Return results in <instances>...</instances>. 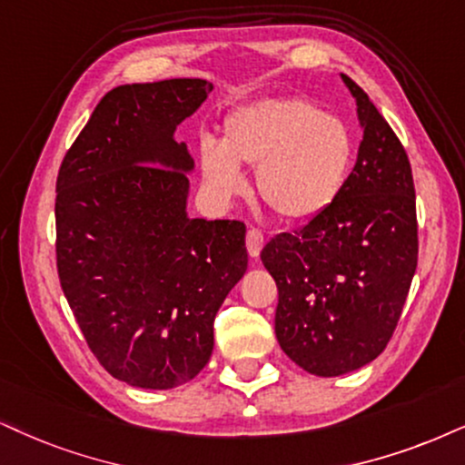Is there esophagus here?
<instances>
[{
    "instance_id": "1",
    "label": "esophagus",
    "mask_w": 465,
    "mask_h": 465,
    "mask_svg": "<svg viewBox=\"0 0 465 465\" xmlns=\"http://www.w3.org/2000/svg\"><path fill=\"white\" fill-rule=\"evenodd\" d=\"M263 244H266V238H263V233L260 232V229L251 227L249 232H246V251H249V255L251 257H260Z\"/></svg>"
}]
</instances>
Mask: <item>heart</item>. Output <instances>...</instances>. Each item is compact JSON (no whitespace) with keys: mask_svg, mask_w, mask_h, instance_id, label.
<instances>
[{"mask_svg":"<svg viewBox=\"0 0 465 465\" xmlns=\"http://www.w3.org/2000/svg\"><path fill=\"white\" fill-rule=\"evenodd\" d=\"M350 126L304 98H263L227 115L223 141L199 148L203 182L221 199L244 191L240 167L255 169L262 202L287 223L324 214L354 167Z\"/></svg>","mask_w":465,"mask_h":465,"instance_id":"heart-1","label":"heart"}]
</instances>
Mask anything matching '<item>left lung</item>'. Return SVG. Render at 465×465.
Listing matches in <instances>:
<instances>
[{
  "instance_id": "obj_1",
  "label": "left lung",
  "mask_w": 465,
  "mask_h": 465,
  "mask_svg": "<svg viewBox=\"0 0 465 465\" xmlns=\"http://www.w3.org/2000/svg\"><path fill=\"white\" fill-rule=\"evenodd\" d=\"M341 79L362 128L348 184L324 214L262 251L279 290L281 350L320 378L356 371L384 351L419 262L408 154L367 94Z\"/></svg>"
}]
</instances>
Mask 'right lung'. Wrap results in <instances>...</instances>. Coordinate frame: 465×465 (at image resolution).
<instances>
[{"label":"right lung","mask_w":465,"mask_h":465,"mask_svg":"<svg viewBox=\"0 0 465 465\" xmlns=\"http://www.w3.org/2000/svg\"><path fill=\"white\" fill-rule=\"evenodd\" d=\"M213 92L203 79L114 87L57 173V272L107 371L137 389L195 378L214 317L246 272L240 221L191 219L195 161L175 128Z\"/></svg>","instance_id":"obj_1"}]
</instances>
